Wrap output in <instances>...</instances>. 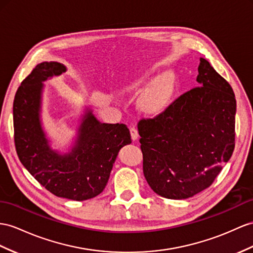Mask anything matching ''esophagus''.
<instances>
[{
  "instance_id": "obj_1",
  "label": "esophagus",
  "mask_w": 253,
  "mask_h": 253,
  "mask_svg": "<svg viewBox=\"0 0 253 253\" xmlns=\"http://www.w3.org/2000/svg\"><path fill=\"white\" fill-rule=\"evenodd\" d=\"M129 130H130L131 139H132L133 141L137 140V139H138V137H139V133H138V130H137V129H135L133 126H130V128H129Z\"/></svg>"
}]
</instances>
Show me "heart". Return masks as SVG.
Wrapping results in <instances>:
<instances>
[{"label": "heart", "mask_w": 253, "mask_h": 253, "mask_svg": "<svg viewBox=\"0 0 253 253\" xmlns=\"http://www.w3.org/2000/svg\"><path fill=\"white\" fill-rule=\"evenodd\" d=\"M171 92V77L168 75L160 77L145 88L140 99L141 107L151 113L163 111L169 102Z\"/></svg>", "instance_id": "1"}]
</instances>
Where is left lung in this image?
Returning <instances> with one entry per match:
<instances>
[{
	"label": "left lung",
	"instance_id": "obj_1",
	"mask_svg": "<svg viewBox=\"0 0 253 253\" xmlns=\"http://www.w3.org/2000/svg\"><path fill=\"white\" fill-rule=\"evenodd\" d=\"M198 87L138 123L143 173L159 196L182 200L209 188L235 146V95L203 57Z\"/></svg>",
	"mask_w": 253,
	"mask_h": 253
}]
</instances>
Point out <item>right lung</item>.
Here are the masks:
<instances>
[{"label":"right lung","instance_id":"1","mask_svg":"<svg viewBox=\"0 0 253 253\" xmlns=\"http://www.w3.org/2000/svg\"><path fill=\"white\" fill-rule=\"evenodd\" d=\"M66 70L61 63L42 62L22 81L12 108L15 145L21 164L48 191L84 201L105 189L116 156L131 137L126 125L100 123L86 110L71 151L62 155L50 147L42 126V82Z\"/></svg>","mask_w":253,"mask_h":253}]
</instances>
